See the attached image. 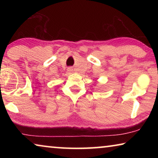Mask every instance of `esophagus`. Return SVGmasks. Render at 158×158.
I'll list each match as a JSON object with an SVG mask.
<instances>
[{
  "label": "esophagus",
  "instance_id": "1",
  "mask_svg": "<svg viewBox=\"0 0 158 158\" xmlns=\"http://www.w3.org/2000/svg\"><path fill=\"white\" fill-rule=\"evenodd\" d=\"M68 70L69 72H72V71L73 70V68H71V67H70V68H68Z\"/></svg>",
  "mask_w": 158,
  "mask_h": 158
}]
</instances>
